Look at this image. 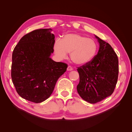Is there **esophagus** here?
Here are the masks:
<instances>
[{"label":"esophagus","instance_id":"obj_1","mask_svg":"<svg viewBox=\"0 0 132 132\" xmlns=\"http://www.w3.org/2000/svg\"><path fill=\"white\" fill-rule=\"evenodd\" d=\"M73 68L71 66H68L67 68V70L68 71H71V70H73Z\"/></svg>","mask_w":132,"mask_h":132}]
</instances>
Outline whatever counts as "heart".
Listing matches in <instances>:
<instances>
[{
	"label": "heart",
	"instance_id": "b5f03b06",
	"mask_svg": "<svg viewBox=\"0 0 132 132\" xmlns=\"http://www.w3.org/2000/svg\"><path fill=\"white\" fill-rule=\"evenodd\" d=\"M97 50L98 46L94 39L77 34H66L61 39H57L54 44V52L59 59L65 58L68 52H71V60L78 65L90 62Z\"/></svg>",
	"mask_w": 132,
	"mask_h": 132
}]
</instances>
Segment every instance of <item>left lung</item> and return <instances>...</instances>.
Returning <instances> with one entry per match:
<instances>
[{"label":"left lung","mask_w":132,"mask_h":132,"mask_svg":"<svg viewBox=\"0 0 132 132\" xmlns=\"http://www.w3.org/2000/svg\"><path fill=\"white\" fill-rule=\"evenodd\" d=\"M100 43L98 53L89 63L78 67L80 81L78 93L91 103L111 96L117 84L119 72L117 55L109 43L96 36Z\"/></svg>","instance_id":"left-lung-1"}]
</instances>
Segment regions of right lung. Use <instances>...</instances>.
Returning <instances> with one entry per match:
<instances>
[{"instance_id":"1","label":"right lung","mask_w":132,"mask_h":132,"mask_svg":"<svg viewBox=\"0 0 132 132\" xmlns=\"http://www.w3.org/2000/svg\"><path fill=\"white\" fill-rule=\"evenodd\" d=\"M51 29L36 30L26 34L14 48L11 76L16 91L28 101L40 103L48 98L67 64L50 58L55 36Z\"/></svg>"}]
</instances>
